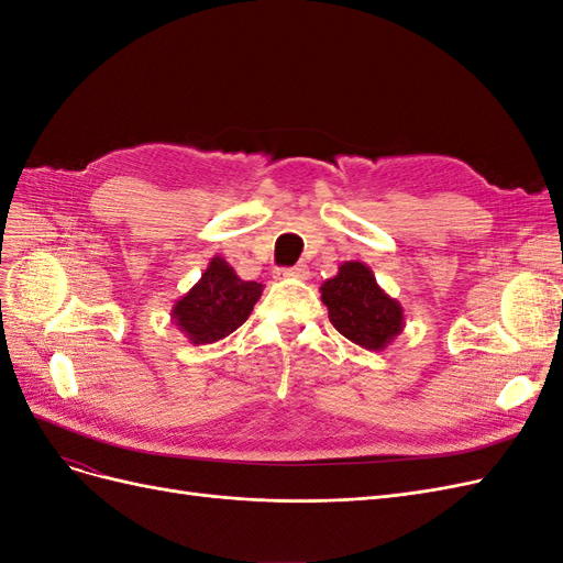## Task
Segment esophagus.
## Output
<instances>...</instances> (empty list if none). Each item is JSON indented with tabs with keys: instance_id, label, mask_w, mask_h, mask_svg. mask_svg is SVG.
Instances as JSON below:
<instances>
[{
	"instance_id": "obj_1",
	"label": "esophagus",
	"mask_w": 563,
	"mask_h": 563,
	"mask_svg": "<svg viewBox=\"0 0 563 563\" xmlns=\"http://www.w3.org/2000/svg\"><path fill=\"white\" fill-rule=\"evenodd\" d=\"M279 275H284V277H296V279H308V277H310V267L305 265V263H298V265H294V267H282Z\"/></svg>"
}]
</instances>
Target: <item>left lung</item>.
Returning <instances> with one entry per match:
<instances>
[{
	"instance_id": "left-lung-1",
	"label": "left lung",
	"mask_w": 563,
	"mask_h": 563,
	"mask_svg": "<svg viewBox=\"0 0 563 563\" xmlns=\"http://www.w3.org/2000/svg\"><path fill=\"white\" fill-rule=\"evenodd\" d=\"M321 300L338 333L366 350H383L401 333L404 310L376 284L373 272L350 261L321 286Z\"/></svg>"
}]
</instances>
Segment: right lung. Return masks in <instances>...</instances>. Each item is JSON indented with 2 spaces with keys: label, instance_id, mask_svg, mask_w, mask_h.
<instances>
[{
  "label": "right lung",
  "instance_id": "add662e5",
  "mask_svg": "<svg viewBox=\"0 0 563 563\" xmlns=\"http://www.w3.org/2000/svg\"><path fill=\"white\" fill-rule=\"evenodd\" d=\"M261 294L263 284L240 279L216 255L199 284L176 302L174 319L195 345L216 343L242 327Z\"/></svg>",
  "mask_w": 563,
  "mask_h": 563
}]
</instances>
